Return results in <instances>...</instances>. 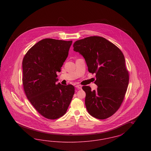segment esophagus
I'll use <instances>...</instances> for the list:
<instances>
[{
    "mask_svg": "<svg viewBox=\"0 0 151 151\" xmlns=\"http://www.w3.org/2000/svg\"><path fill=\"white\" fill-rule=\"evenodd\" d=\"M75 87H76V88H78V89H81V88H82V86H80V85H77V86H75Z\"/></svg>",
    "mask_w": 151,
    "mask_h": 151,
    "instance_id": "34e87169",
    "label": "esophagus"
}]
</instances>
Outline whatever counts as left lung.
<instances>
[{
	"instance_id": "left-lung-1",
	"label": "left lung",
	"mask_w": 151,
	"mask_h": 151,
	"mask_svg": "<svg viewBox=\"0 0 151 151\" xmlns=\"http://www.w3.org/2000/svg\"><path fill=\"white\" fill-rule=\"evenodd\" d=\"M73 47L84 58L88 71L96 73L97 91L82 87L86 93V110L96 118L106 119L118 110L127 91L129 74L124 57L114 44L99 36L78 40Z\"/></svg>"
}]
</instances>
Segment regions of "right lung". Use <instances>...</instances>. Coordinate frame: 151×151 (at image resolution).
Listing matches in <instances>:
<instances>
[{"label": "right lung", "mask_w": 151, "mask_h": 151, "mask_svg": "<svg viewBox=\"0 0 151 151\" xmlns=\"http://www.w3.org/2000/svg\"><path fill=\"white\" fill-rule=\"evenodd\" d=\"M72 43L45 38L33 46L23 58L24 92L36 110L49 119L65 115L75 93L72 85L56 84L57 72H60Z\"/></svg>", "instance_id": "right-lung-1"}]
</instances>
